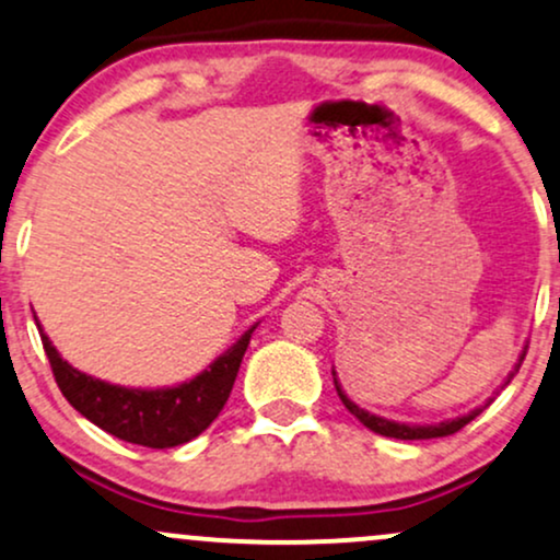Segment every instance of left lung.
Here are the masks:
<instances>
[{
    "label": "left lung",
    "instance_id": "obj_1",
    "mask_svg": "<svg viewBox=\"0 0 560 560\" xmlns=\"http://www.w3.org/2000/svg\"><path fill=\"white\" fill-rule=\"evenodd\" d=\"M518 365H522V362H518ZM511 378H514V373L509 375V381ZM334 383H336V394H339V399L345 401V407L357 417V420L362 422V425L370 428V430H373V433H378V435L399 438V441H428V438L454 435V433H459V430L467 425V422H472L475 417L480 415V409H475V412H469V415H464V417H456V420H446V422H441V425H404V422L383 420V417H375V415L365 412V409L357 407L352 399H347L345 390H341L339 381H336V373H334Z\"/></svg>",
    "mask_w": 560,
    "mask_h": 560
}]
</instances>
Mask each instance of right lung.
<instances>
[{
  "label": "right lung",
  "instance_id": "add662e5",
  "mask_svg": "<svg viewBox=\"0 0 560 560\" xmlns=\"http://www.w3.org/2000/svg\"><path fill=\"white\" fill-rule=\"evenodd\" d=\"M255 328V326H253ZM250 331L232 349H226L208 370L195 375L192 381L172 388H125L112 386L91 375L80 373L59 357L51 347L49 336L42 328L44 352L65 399L78 409L85 420L98 425L106 433L127 443H138L148 448H172L198 438L219 417L232 394L234 378L245 349L250 345Z\"/></svg>",
  "mask_w": 560,
  "mask_h": 560
}]
</instances>
